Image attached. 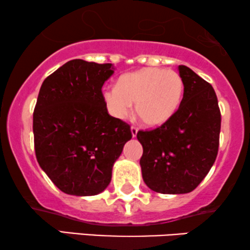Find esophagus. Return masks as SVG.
<instances>
[{"label":"esophagus","instance_id":"34e87169","mask_svg":"<svg viewBox=\"0 0 250 250\" xmlns=\"http://www.w3.org/2000/svg\"><path fill=\"white\" fill-rule=\"evenodd\" d=\"M130 130H131V135H132V137H136V136H137V131H138V129L136 128V127H134V125H132V127L130 128Z\"/></svg>","mask_w":250,"mask_h":250}]
</instances>
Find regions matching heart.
Instances as JSON below:
<instances>
[{
  "label": "heart",
  "instance_id": "obj_1",
  "mask_svg": "<svg viewBox=\"0 0 250 250\" xmlns=\"http://www.w3.org/2000/svg\"><path fill=\"white\" fill-rule=\"evenodd\" d=\"M185 84L174 70L143 68L123 75L118 86L105 87L104 102L114 118L125 119L132 103L136 114L148 127H158L168 121L181 105Z\"/></svg>",
  "mask_w": 250,
  "mask_h": 250
}]
</instances>
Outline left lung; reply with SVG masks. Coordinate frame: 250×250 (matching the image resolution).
Segmentation results:
<instances>
[{"label": "left lung", "instance_id": "8db88e82", "mask_svg": "<svg viewBox=\"0 0 250 250\" xmlns=\"http://www.w3.org/2000/svg\"><path fill=\"white\" fill-rule=\"evenodd\" d=\"M185 84L181 105L168 121L140 130L144 182L160 194H187L207 176L218 154L222 115L211 84L179 65Z\"/></svg>", "mask_w": 250, "mask_h": 250}]
</instances>
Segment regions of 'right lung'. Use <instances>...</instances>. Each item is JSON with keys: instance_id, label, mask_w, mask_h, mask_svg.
<instances>
[{"instance_id": "add662e5", "label": "right lung", "mask_w": 250, "mask_h": 250, "mask_svg": "<svg viewBox=\"0 0 250 250\" xmlns=\"http://www.w3.org/2000/svg\"><path fill=\"white\" fill-rule=\"evenodd\" d=\"M112 63L71 60L41 85L33 113L37 160L60 190L93 196L105 190L113 165L131 140L130 125L108 114L103 85Z\"/></svg>"}]
</instances>
